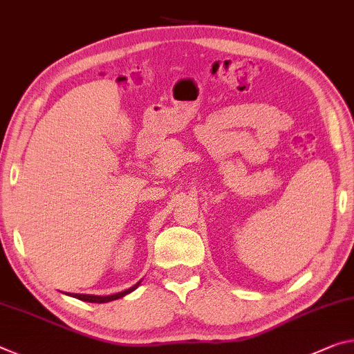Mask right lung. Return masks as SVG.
I'll list each match as a JSON object with an SVG mask.
<instances>
[{
  "label": "right lung",
  "mask_w": 354,
  "mask_h": 354,
  "mask_svg": "<svg viewBox=\"0 0 354 354\" xmlns=\"http://www.w3.org/2000/svg\"><path fill=\"white\" fill-rule=\"evenodd\" d=\"M141 283V281H139L138 283H135V286L127 288V290L124 292H119V293H114V295H108V297H100V295H83V293H66V295H71V297L73 298H78L81 301H88V303H108V301H114V299H119L125 297V295H129L130 292L135 290V288Z\"/></svg>",
  "instance_id": "obj_1"
}]
</instances>
